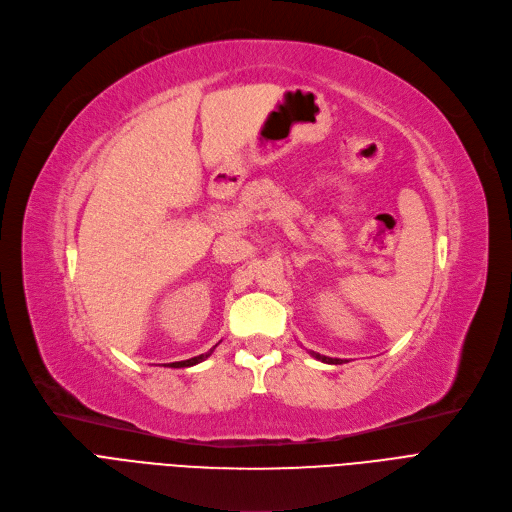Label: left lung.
<instances>
[{
    "label": "left lung",
    "instance_id": "left-lung-1",
    "mask_svg": "<svg viewBox=\"0 0 512 512\" xmlns=\"http://www.w3.org/2000/svg\"><path fill=\"white\" fill-rule=\"evenodd\" d=\"M310 356H314L316 360H323V362H327V364H344L342 358H329V356H323V354H319V352H310Z\"/></svg>",
    "mask_w": 512,
    "mask_h": 512
}]
</instances>
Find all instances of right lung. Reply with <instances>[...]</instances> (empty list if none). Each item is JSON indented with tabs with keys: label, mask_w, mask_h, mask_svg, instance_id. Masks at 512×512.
Instances as JSON below:
<instances>
[{
	"label": "right lung",
	"mask_w": 512,
	"mask_h": 512,
	"mask_svg": "<svg viewBox=\"0 0 512 512\" xmlns=\"http://www.w3.org/2000/svg\"><path fill=\"white\" fill-rule=\"evenodd\" d=\"M216 348V346H214ZM214 348L212 350H208L206 354H200V356H193V358H189V360H181V362H168V364H164V367H173V369H183V367H193V364H198V362H202V360H206L212 352H214Z\"/></svg>",
	"instance_id": "add662e5"
}]
</instances>
